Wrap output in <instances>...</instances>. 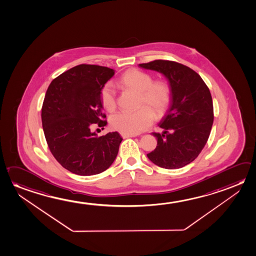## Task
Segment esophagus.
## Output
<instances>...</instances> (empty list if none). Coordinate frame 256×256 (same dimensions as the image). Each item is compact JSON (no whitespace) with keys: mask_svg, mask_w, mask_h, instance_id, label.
<instances>
[{"mask_svg":"<svg viewBox=\"0 0 256 256\" xmlns=\"http://www.w3.org/2000/svg\"><path fill=\"white\" fill-rule=\"evenodd\" d=\"M121 136H122V138H132V137H136V135L135 134H121Z\"/></svg>","mask_w":256,"mask_h":256,"instance_id":"34e87169","label":"esophagus"}]
</instances>
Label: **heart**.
I'll list each match as a JSON object with an SVG mask.
<instances>
[{
  "instance_id": "1",
  "label": "heart",
  "mask_w": 256,
  "mask_h": 256,
  "mask_svg": "<svg viewBox=\"0 0 256 256\" xmlns=\"http://www.w3.org/2000/svg\"><path fill=\"white\" fill-rule=\"evenodd\" d=\"M118 86L140 92V103L146 105L161 116L170 105L172 92L164 80H154L150 74L138 69H130L118 80ZM102 105L108 112L116 108V96L111 84H106L100 92ZM149 108V109H150ZM146 106L134 112H119L110 118L113 130L124 134H137L146 130L154 122V114Z\"/></svg>"
}]
</instances>
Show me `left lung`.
<instances>
[{
    "label": "left lung",
    "mask_w": 256,
    "mask_h": 256,
    "mask_svg": "<svg viewBox=\"0 0 256 256\" xmlns=\"http://www.w3.org/2000/svg\"><path fill=\"white\" fill-rule=\"evenodd\" d=\"M138 66L162 74L172 92L170 108L159 124L164 132L152 134L158 146L146 156L162 168L185 166L198 156L211 132L214 106L209 88L193 69L175 61L156 60Z\"/></svg>",
    "instance_id": "obj_1"
}]
</instances>
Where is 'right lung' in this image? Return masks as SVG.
<instances>
[{
  "mask_svg": "<svg viewBox=\"0 0 256 256\" xmlns=\"http://www.w3.org/2000/svg\"><path fill=\"white\" fill-rule=\"evenodd\" d=\"M114 74V69L102 66H76L53 79L45 94L46 142L58 162L74 174H100L118 156L122 140L118 132L100 137L92 132L94 126L106 124L100 92Z\"/></svg>",
  "mask_w": 256,
  "mask_h": 256,
  "instance_id": "right-lung-1",
  "label": "right lung"
}]
</instances>
